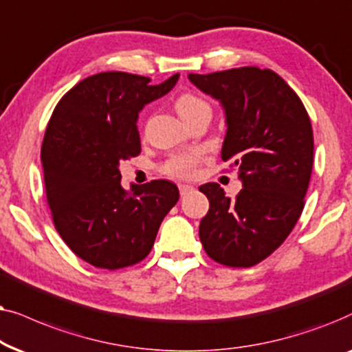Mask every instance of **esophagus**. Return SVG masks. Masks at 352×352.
<instances>
[{
	"label": "esophagus",
	"instance_id": "esophagus-1",
	"mask_svg": "<svg viewBox=\"0 0 352 352\" xmlns=\"http://www.w3.org/2000/svg\"><path fill=\"white\" fill-rule=\"evenodd\" d=\"M179 190H180V195L185 196V195L191 193V191H193L195 188L191 185H179Z\"/></svg>",
	"mask_w": 352,
	"mask_h": 352
}]
</instances>
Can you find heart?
<instances>
[{"mask_svg": "<svg viewBox=\"0 0 352 352\" xmlns=\"http://www.w3.org/2000/svg\"><path fill=\"white\" fill-rule=\"evenodd\" d=\"M175 109L180 114V117L196 114V112H208V114H210V107L208 102L201 100L199 96L193 95V93H184V95H180L179 100L175 101ZM198 161V151L175 154V156H172L164 164V172L172 177H190L193 175Z\"/></svg>", "mask_w": 352, "mask_h": 352, "instance_id": "1", "label": "heart"}]
</instances>
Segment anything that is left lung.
Masks as SVG:
<instances>
[{
    "instance_id": "1",
    "label": "left lung",
    "mask_w": 352,
    "mask_h": 352,
    "mask_svg": "<svg viewBox=\"0 0 352 352\" xmlns=\"http://www.w3.org/2000/svg\"><path fill=\"white\" fill-rule=\"evenodd\" d=\"M188 78L223 107L222 159L233 162L243 184L233 199L217 184L199 186L209 199L199 240L219 264L251 267L287 240L302 212L314 159L311 119L274 70L238 67Z\"/></svg>"
}]
</instances>
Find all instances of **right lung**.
I'll use <instances>...</instances> for the list:
<instances>
[{
    "label": "right lung",
    "mask_w": 352,
    "mask_h": 352,
    "mask_svg": "<svg viewBox=\"0 0 352 352\" xmlns=\"http://www.w3.org/2000/svg\"><path fill=\"white\" fill-rule=\"evenodd\" d=\"M127 72H101L60 98L46 127L41 164L46 199L65 245L100 269L143 261L161 222L179 201L168 180L120 185L119 164L142 151L138 114L175 87Z\"/></svg>",
    "instance_id": "right-lung-1"
}]
</instances>
